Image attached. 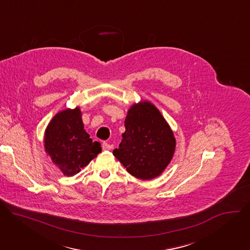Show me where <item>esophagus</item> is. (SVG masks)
Masks as SVG:
<instances>
[{"mask_svg":"<svg viewBox=\"0 0 250 250\" xmlns=\"http://www.w3.org/2000/svg\"><path fill=\"white\" fill-rule=\"evenodd\" d=\"M102 147H103V150H111L113 148V145H110L108 142H103Z\"/></svg>","mask_w":250,"mask_h":250,"instance_id":"esophagus-1","label":"esophagus"}]
</instances>
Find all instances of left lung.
<instances>
[{"label":"left lung","instance_id":"left-lung-1","mask_svg":"<svg viewBox=\"0 0 250 250\" xmlns=\"http://www.w3.org/2000/svg\"><path fill=\"white\" fill-rule=\"evenodd\" d=\"M125 126L115 157L138 179L161 175L173 158L176 139L159 110L148 101L135 103L127 111Z\"/></svg>","mask_w":250,"mask_h":250}]
</instances>
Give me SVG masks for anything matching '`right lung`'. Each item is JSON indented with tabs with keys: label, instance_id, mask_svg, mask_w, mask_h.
I'll return each instance as SVG.
<instances>
[{
	"label": "right lung",
	"instance_id": "1",
	"mask_svg": "<svg viewBox=\"0 0 250 250\" xmlns=\"http://www.w3.org/2000/svg\"><path fill=\"white\" fill-rule=\"evenodd\" d=\"M46 154L64 176H73L102 151L101 144L92 140L84 129L79 106L57 113L44 132Z\"/></svg>",
	"mask_w": 250,
	"mask_h": 250
}]
</instances>
